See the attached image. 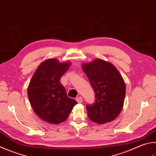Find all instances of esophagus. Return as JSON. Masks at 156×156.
<instances>
[{
    "label": "esophagus",
    "instance_id": "1",
    "mask_svg": "<svg viewBox=\"0 0 156 156\" xmlns=\"http://www.w3.org/2000/svg\"><path fill=\"white\" fill-rule=\"evenodd\" d=\"M76 101H77L78 103H82L83 101V98L82 97H78L76 98Z\"/></svg>",
    "mask_w": 156,
    "mask_h": 156
}]
</instances>
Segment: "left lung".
<instances>
[{
    "label": "left lung",
    "mask_w": 156,
    "mask_h": 156,
    "mask_svg": "<svg viewBox=\"0 0 156 156\" xmlns=\"http://www.w3.org/2000/svg\"><path fill=\"white\" fill-rule=\"evenodd\" d=\"M95 93L93 105L87 106L89 118L104 124L115 119L122 110L126 96V84L117 69L100 58L82 65Z\"/></svg>",
    "instance_id": "8db88e82"
}]
</instances>
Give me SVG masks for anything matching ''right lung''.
Here are the masks:
<instances>
[{
    "label": "right lung",
    "instance_id": "1",
    "mask_svg": "<svg viewBox=\"0 0 156 156\" xmlns=\"http://www.w3.org/2000/svg\"><path fill=\"white\" fill-rule=\"evenodd\" d=\"M71 66L48 58L39 65L28 87L30 104L35 114L46 122L59 124L66 121L77 101L69 98L60 83Z\"/></svg>",
    "mask_w": 156,
    "mask_h": 156
}]
</instances>
